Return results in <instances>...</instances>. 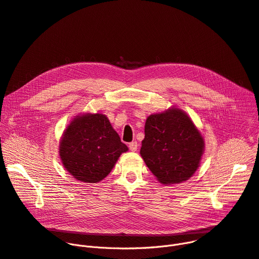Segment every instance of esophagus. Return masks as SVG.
<instances>
[{"mask_svg": "<svg viewBox=\"0 0 259 259\" xmlns=\"http://www.w3.org/2000/svg\"><path fill=\"white\" fill-rule=\"evenodd\" d=\"M128 147L132 151H136L137 149H138V143H137V141H133L128 144Z\"/></svg>", "mask_w": 259, "mask_h": 259, "instance_id": "34e87169", "label": "esophagus"}]
</instances>
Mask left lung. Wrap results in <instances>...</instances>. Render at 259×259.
<instances>
[{
	"mask_svg": "<svg viewBox=\"0 0 259 259\" xmlns=\"http://www.w3.org/2000/svg\"><path fill=\"white\" fill-rule=\"evenodd\" d=\"M140 155L164 185L187 181L196 171L204 153V139L190 117L171 108L147 117Z\"/></svg>",
	"mask_w": 259,
	"mask_h": 259,
	"instance_id": "obj_1",
	"label": "left lung"
}]
</instances>
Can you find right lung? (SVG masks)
<instances>
[{"instance_id":"obj_1","label":"right lung","mask_w":259,"mask_h":259,"mask_svg":"<svg viewBox=\"0 0 259 259\" xmlns=\"http://www.w3.org/2000/svg\"><path fill=\"white\" fill-rule=\"evenodd\" d=\"M105 115L76 116L59 142V157L65 168L85 183H97L108 176L120 155L127 151Z\"/></svg>"}]
</instances>
